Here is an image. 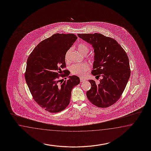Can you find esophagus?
<instances>
[{"label": "esophagus", "mask_w": 151, "mask_h": 151, "mask_svg": "<svg viewBox=\"0 0 151 151\" xmlns=\"http://www.w3.org/2000/svg\"><path fill=\"white\" fill-rule=\"evenodd\" d=\"M85 81V79H84L82 77H80V81L81 82H84Z\"/></svg>", "instance_id": "obj_1"}]
</instances>
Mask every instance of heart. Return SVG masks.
I'll list each match as a JSON object with an SVG mask.
<instances>
[{
	"label": "heart",
	"instance_id": "heart-1",
	"mask_svg": "<svg viewBox=\"0 0 151 151\" xmlns=\"http://www.w3.org/2000/svg\"><path fill=\"white\" fill-rule=\"evenodd\" d=\"M78 50L80 51V52L83 55H86L89 51V47L87 45L85 44H80L78 45L77 47ZM71 50H69L67 52L65 55V59L68 60V56L69 53L70 52ZM89 60H93V58L91 57L89 58ZM89 69V66L87 63H76L73 65L71 67V71L72 74L80 76H83L85 75L86 71Z\"/></svg>",
	"mask_w": 151,
	"mask_h": 151
}]
</instances>
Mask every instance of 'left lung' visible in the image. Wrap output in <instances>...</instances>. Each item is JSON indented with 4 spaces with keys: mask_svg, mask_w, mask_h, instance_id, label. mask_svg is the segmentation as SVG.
<instances>
[{
    "mask_svg": "<svg viewBox=\"0 0 151 151\" xmlns=\"http://www.w3.org/2000/svg\"><path fill=\"white\" fill-rule=\"evenodd\" d=\"M94 48V61L91 74L101 76L100 83L89 80L91 88L88 99L100 108L114 104L124 92L131 75L129 59L116 40L98 33L77 34Z\"/></svg>",
    "mask_w": 151,
    "mask_h": 151,
    "instance_id": "8db88e82",
    "label": "left lung"
}]
</instances>
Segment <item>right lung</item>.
Here are the masks:
<instances>
[{"label":"right lung","instance_id":"obj_1","mask_svg":"<svg viewBox=\"0 0 151 151\" xmlns=\"http://www.w3.org/2000/svg\"><path fill=\"white\" fill-rule=\"evenodd\" d=\"M77 38L73 34H54L40 42L27 58L25 73L27 85L34 100L49 112L65 109L73 88L80 83L78 76H70L69 71L61 70L66 67L65 54ZM60 76L69 79L61 82Z\"/></svg>","mask_w":151,"mask_h":151}]
</instances>
